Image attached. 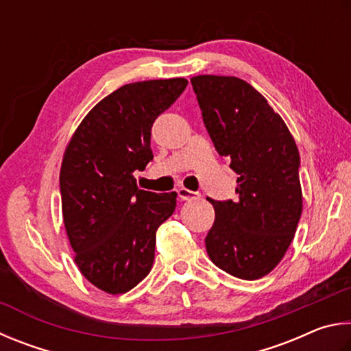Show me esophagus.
Here are the masks:
<instances>
[{
    "label": "esophagus",
    "mask_w": 351,
    "mask_h": 351,
    "mask_svg": "<svg viewBox=\"0 0 351 351\" xmlns=\"http://www.w3.org/2000/svg\"><path fill=\"white\" fill-rule=\"evenodd\" d=\"M177 194H179V197L182 200H195V199L200 197L199 193H194V191H191V189H186L183 186L177 189Z\"/></svg>",
    "instance_id": "esophagus-1"
}]
</instances>
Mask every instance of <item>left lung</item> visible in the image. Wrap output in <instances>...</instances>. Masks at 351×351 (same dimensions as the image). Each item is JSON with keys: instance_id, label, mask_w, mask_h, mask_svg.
Returning <instances> with one entry per match:
<instances>
[{"instance_id": "obj_1", "label": "left lung", "mask_w": 351, "mask_h": 351, "mask_svg": "<svg viewBox=\"0 0 351 351\" xmlns=\"http://www.w3.org/2000/svg\"><path fill=\"white\" fill-rule=\"evenodd\" d=\"M191 84L214 147L239 176L237 200L208 199L216 211L205 239L208 256L234 278L261 279L285 256L302 214L296 141L243 80L197 75Z\"/></svg>"}]
</instances>
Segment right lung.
<instances>
[{
    "label": "right lung",
    "mask_w": 351,
    "mask_h": 351,
    "mask_svg": "<svg viewBox=\"0 0 351 351\" xmlns=\"http://www.w3.org/2000/svg\"><path fill=\"white\" fill-rule=\"evenodd\" d=\"M186 84L169 78L121 86L89 110L66 146L64 228L78 269L104 293H126L149 274L157 228L176 210V193L143 191L134 172L152 160V123Z\"/></svg>",
    "instance_id": "1"
}]
</instances>
